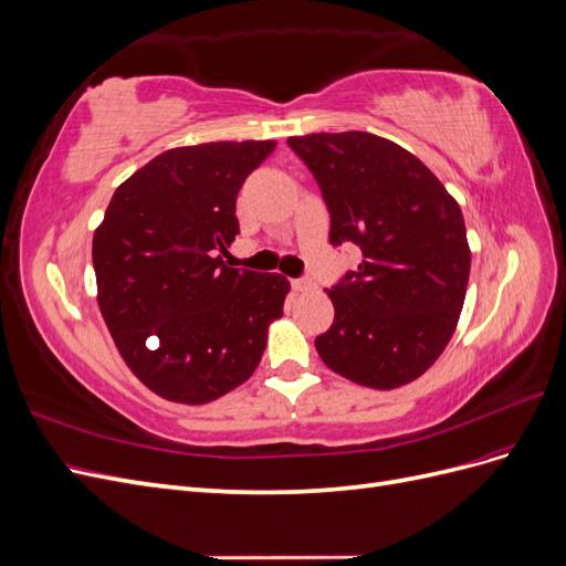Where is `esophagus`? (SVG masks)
Instances as JSON below:
<instances>
[{
	"mask_svg": "<svg viewBox=\"0 0 566 566\" xmlns=\"http://www.w3.org/2000/svg\"><path fill=\"white\" fill-rule=\"evenodd\" d=\"M290 285H293L295 293H306V290L314 287V283L310 279H297V281H293Z\"/></svg>",
	"mask_w": 566,
	"mask_h": 566,
	"instance_id": "esophagus-1",
	"label": "esophagus"
}]
</instances>
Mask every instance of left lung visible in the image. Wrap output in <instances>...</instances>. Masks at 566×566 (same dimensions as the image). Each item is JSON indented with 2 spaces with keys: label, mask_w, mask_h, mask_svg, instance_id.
I'll return each instance as SVG.
<instances>
[{
  "label": "left lung",
  "mask_w": 566,
  "mask_h": 566,
  "mask_svg": "<svg viewBox=\"0 0 566 566\" xmlns=\"http://www.w3.org/2000/svg\"><path fill=\"white\" fill-rule=\"evenodd\" d=\"M331 212V243L361 248L333 290L323 364L370 389L418 380L449 339L470 279L465 219L422 160L368 132L290 136Z\"/></svg>",
  "instance_id": "1"
}]
</instances>
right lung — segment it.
Returning a JSON list of instances; mask_svg holds the SVG:
<instances>
[{
	"label": "right lung",
	"mask_w": 566,
	"mask_h": 566,
	"mask_svg": "<svg viewBox=\"0 0 566 566\" xmlns=\"http://www.w3.org/2000/svg\"><path fill=\"white\" fill-rule=\"evenodd\" d=\"M276 142L160 153L119 184L94 231L96 300L119 356L158 397L200 406L260 366L290 281L227 266L235 198Z\"/></svg>",
	"instance_id": "1"
}]
</instances>
